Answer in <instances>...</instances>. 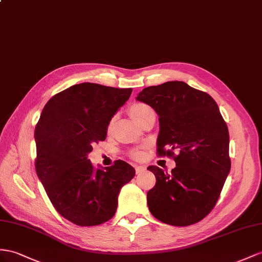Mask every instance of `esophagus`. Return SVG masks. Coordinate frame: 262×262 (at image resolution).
<instances>
[{
    "instance_id": "esophagus-1",
    "label": "esophagus",
    "mask_w": 262,
    "mask_h": 262,
    "mask_svg": "<svg viewBox=\"0 0 262 262\" xmlns=\"http://www.w3.org/2000/svg\"><path fill=\"white\" fill-rule=\"evenodd\" d=\"M146 170L145 166H136V173H140Z\"/></svg>"
}]
</instances>
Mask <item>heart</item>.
I'll list each match as a JSON object with an SVG mask.
<instances>
[{"mask_svg":"<svg viewBox=\"0 0 262 262\" xmlns=\"http://www.w3.org/2000/svg\"><path fill=\"white\" fill-rule=\"evenodd\" d=\"M128 112H129V115L132 116V118L135 120V122L139 126H142L146 122V119L154 114V112H152L150 107L147 104H144V103H136V104L132 105L129 107ZM114 122H115V117L112 118V120L110 122V125H108L110 128L113 126ZM129 155L133 158L139 159V158L143 157V151L140 149H133V150L129 151Z\"/></svg>","mask_w":262,"mask_h":262,"instance_id":"obj_1","label":"heart"}]
</instances>
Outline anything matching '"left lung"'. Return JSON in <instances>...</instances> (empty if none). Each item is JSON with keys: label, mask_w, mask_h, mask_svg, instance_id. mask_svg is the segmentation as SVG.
Instances as JSON below:
<instances>
[{"label": "left lung", "mask_w": 262, "mask_h": 262, "mask_svg": "<svg viewBox=\"0 0 262 262\" xmlns=\"http://www.w3.org/2000/svg\"><path fill=\"white\" fill-rule=\"evenodd\" d=\"M136 99L159 116L157 155L176 163L171 172L147 167L156 177L147 193L149 210L167 225L196 224L216 205L231 167L229 132L219 107L209 94L178 80L146 87Z\"/></svg>", "instance_id": "1"}]
</instances>
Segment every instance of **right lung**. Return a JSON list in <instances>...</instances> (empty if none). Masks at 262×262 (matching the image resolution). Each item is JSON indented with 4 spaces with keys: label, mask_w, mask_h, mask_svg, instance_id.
<instances>
[{
    "label": "right lung",
    "mask_w": 262,
    "mask_h": 262,
    "mask_svg": "<svg viewBox=\"0 0 262 262\" xmlns=\"http://www.w3.org/2000/svg\"><path fill=\"white\" fill-rule=\"evenodd\" d=\"M132 89L95 83L71 86L53 96L35 127L36 173L58 213L77 226L113 218L122 187L135 176L124 160L94 169L87 154L103 142L112 117Z\"/></svg>",
    "instance_id": "obj_1"
}]
</instances>
